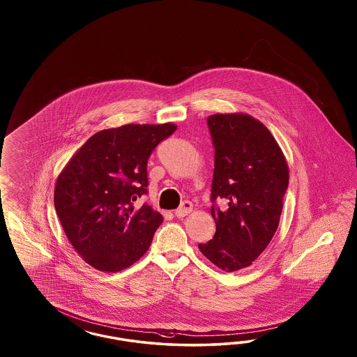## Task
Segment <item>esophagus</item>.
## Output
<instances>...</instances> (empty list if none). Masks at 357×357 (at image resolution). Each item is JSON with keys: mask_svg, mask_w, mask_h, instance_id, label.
<instances>
[{"mask_svg": "<svg viewBox=\"0 0 357 357\" xmlns=\"http://www.w3.org/2000/svg\"><path fill=\"white\" fill-rule=\"evenodd\" d=\"M192 208H194L192 203H191V202H188V200H185V202H183V203L181 204V206L175 211V216L178 217V218H182V217L187 216V215L192 211Z\"/></svg>", "mask_w": 357, "mask_h": 357, "instance_id": "1", "label": "esophagus"}]
</instances>
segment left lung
I'll return each instance as SVG.
<instances>
[{
    "label": "left lung",
    "instance_id": "8db88e82",
    "mask_svg": "<svg viewBox=\"0 0 357 357\" xmlns=\"http://www.w3.org/2000/svg\"><path fill=\"white\" fill-rule=\"evenodd\" d=\"M215 148L211 215L216 233L202 254L227 272L242 270L268 246L279 227L289 170L280 146L259 120L245 114L206 119ZM228 206L221 211L215 200Z\"/></svg>",
    "mask_w": 357,
    "mask_h": 357
}]
</instances>
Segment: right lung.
<instances>
[{
    "label": "right lung",
    "instance_id": "right-lung-1",
    "mask_svg": "<svg viewBox=\"0 0 357 357\" xmlns=\"http://www.w3.org/2000/svg\"><path fill=\"white\" fill-rule=\"evenodd\" d=\"M175 130L166 123L99 130L59 175L56 213L72 246L96 270H124L149 249L162 215L148 204L136 209L133 202L148 194L151 151Z\"/></svg>",
    "mask_w": 357,
    "mask_h": 357
}]
</instances>
